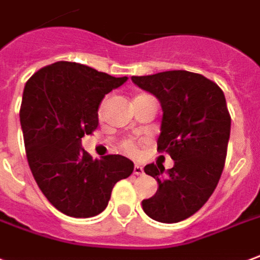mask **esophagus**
Here are the masks:
<instances>
[{
	"mask_svg": "<svg viewBox=\"0 0 260 260\" xmlns=\"http://www.w3.org/2000/svg\"><path fill=\"white\" fill-rule=\"evenodd\" d=\"M144 174V169H143V167L141 165H134V175H143Z\"/></svg>",
	"mask_w": 260,
	"mask_h": 260,
	"instance_id": "34e87169",
	"label": "esophagus"
}]
</instances>
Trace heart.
<instances>
[{
	"label": "heart",
	"mask_w": 260,
	"mask_h": 260,
	"mask_svg": "<svg viewBox=\"0 0 260 260\" xmlns=\"http://www.w3.org/2000/svg\"><path fill=\"white\" fill-rule=\"evenodd\" d=\"M104 106H105V102L101 105L99 115H102V109H104ZM123 150L126 151V152H128V154H136V152H137V147H136V144L132 143V141H126V143H123Z\"/></svg>",
	"instance_id": "obj_1"
}]
</instances>
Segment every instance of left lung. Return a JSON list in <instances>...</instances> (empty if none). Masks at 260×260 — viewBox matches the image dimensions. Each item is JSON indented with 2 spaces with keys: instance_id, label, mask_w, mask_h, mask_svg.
Returning <instances> with one entry per match:
<instances>
[{
  "instance_id": "1",
  "label": "left lung",
  "mask_w": 260,
  "mask_h": 260,
  "mask_svg": "<svg viewBox=\"0 0 260 260\" xmlns=\"http://www.w3.org/2000/svg\"><path fill=\"white\" fill-rule=\"evenodd\" d=\"M162 108L158 151L168 152L174 167L148 164L144 172L158 190L143 200V210L159 222H179L193 215L214 192L227 156L231 117L221 88L190 71H164L132 77Z\"/></svg>"
}]
</instances>
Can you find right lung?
<instances>
[{"label":"right lung","mask_w":260,"mask_h":260,"mask_svg":"<svg viewBox=\"0 0 260 260\" xmlns=\"http://www.w3.org/2000/svg\"><path fill=\"white\" fill-rule=\"evenodd\" d=\"M126 81L84 64L57 61L25 85L19 117L29 168L46 199L66 215L102 213L113 186L133 174L134 164L126 156L92 159L81 144L98 127L105 95Z\"/></svg>","instance_id":"right-lung-1"}]
</instances>
